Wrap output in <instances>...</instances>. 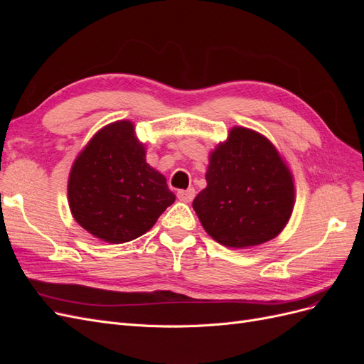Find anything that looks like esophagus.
<instances>
[{
  "label": "esophagus",
  "instance_id": "34e87169",
  "mask_svg": "<svg viewBox=\"0 0 364 364\" xmlns=\"http://www.w3.org/2000/svg\"><path fill=\"white\" fill-rule=\"evenodd\" d=\"M178 197L182 202H191L196 197V190L194 188H188V190H179L178 191Z\"/></svg>",
  "mask_w": 364,
  "mask_h": 364
}]
</instances>
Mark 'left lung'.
I'll use <instances>...</instances> for the list:
<instances>
[{
    "label": "left lung",
    "mask_w": 364,
    "mask_h": 364,
    "mask_svg": "<svg viewBox=\"0 0 364 364\" xmlns=\"http://www.w3.org/2000/svg\"><path fill=\"white\" fill-rule=\"evenodd\" d=\"M206 182L193 208L206 232L228 247L266 243L291 215V174L270 141L253 130H230L209 156Z\"/></svg>",
    "instance_id": "left-lung-1"
}]
</instances>
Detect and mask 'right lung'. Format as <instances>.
<instances>
[{"instance_id": "add662e5", "label": "right lung", "mask_w": 364, "mask_h": 364, "mask_svg": "<svg viewBox=\"0 0 364 364\" xmlns=\"http://www.w3.org/2000/svg\"><path fill=\"white\" fill-rule=\"evenodd\" d=\"M130 121L102 129L75 159L68 199L75 222L107 243L135 240L174 202L167 181L146 162Z\"/></svg>"}]
</instances>
